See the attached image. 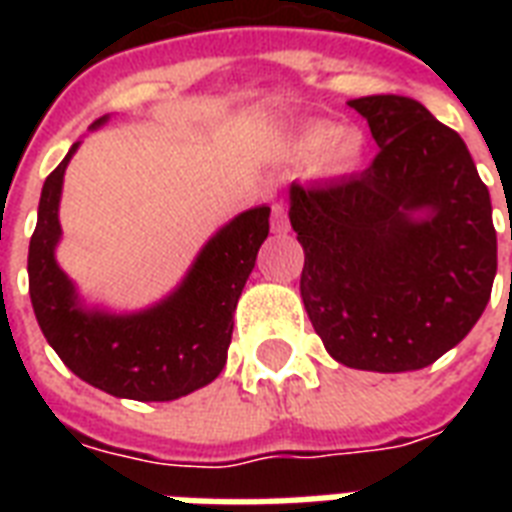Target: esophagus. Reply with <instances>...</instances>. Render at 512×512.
<instances>
[{
	"label": "esophagus",
	"instance_id": "obj_1",
	"mask_svg": "<svg viewBox=\"0 0 512 512\" xmlns=\"http://www.w3.org/2000/svg\"><path fill=\"white\" fill-rule=\"evenodd\" d=\"M271 225H273V231L276 233H287L289 231V215H287V207L281 204V201H276L271 207Z\"/></svg>",
	"mask_w": 512,
	"mask_h": 512
}]
</instances>
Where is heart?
I'll list each match as a JSON object with an SVG mask.
<instances>
[{"mask_svg":"<svg viewBox=\"0 0 512 512\" xmlns=\"http://www.w3.org/2000/svg\"><path fill=\"white\" fill-rule=\"evenodd\" d=\"M321 155V170L329 175H350L358 170V164L366 154V140L358 130H337L335 124L319 122L305 127L295 138V151L297 159H313Z\"/></svg>","mask_w":512,"mask_h":512,"instance_id":"obj_1","label":"heart"}]
</instances>
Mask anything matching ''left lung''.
Listing matches in <instances>:
<instances>
[{"mask_svg": "<svg viewBox=\"0 0 512 512\" xmlns=\"http://www.w3.org/2000/svg\"><path fill=\"white\" fill-rule=\"evenodd\" d=\"M348 106L380 151L361 175L289 188L300 295L335 361L412 372L462 342L492 297V199L460 135L422 103L369 95Z\"/></svg>", "mask_w": 512, "mask_h": 512, "instance_id": "8db88e82", "label": "left lung"}]
</instances>
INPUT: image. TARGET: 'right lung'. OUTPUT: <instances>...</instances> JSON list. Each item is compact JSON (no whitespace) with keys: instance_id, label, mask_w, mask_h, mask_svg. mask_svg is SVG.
Returning a JSON list of instances; mask_svg holds the SVG:
<instances>
[{"instance_id":"right-lung-1","label":"right lung","mask_w":512,"mask_h":512,"mask_svg":"<svg viewBox=\"0 0 512 512\" xmlns=\"http://www.w3.org/2000/svg\"><path fill=\"white\" fill-rule=\"evenodd\" d=\"M106 116L92 127H100ZM79 143L47 175L28 244V295L42 335L60 361L92 388L132 401H175L223 372L233 311L268 236L271 207H255L223 225L191 265L183 284L138 313L87 311L60 271L58 204L63 175Z\"/></svg>"}]
</instances>
